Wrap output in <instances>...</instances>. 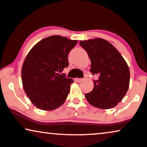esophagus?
<instances>
[{"instance_id": "obj_1", "label": "esophagus", "mask_w": 147, "mask_h": 147, "mask_svg": "<svg viewBox=\"0 0 147 147\" xmlns=\"http://www.w3.org/2000/svg\"><path fill=\"white\" fill-rule=\"evenodd\" d=\"M75 81H76V82H77V83H80V82H81V81H83V79H79V78H76V79H75Z\"/></svg>"}]
</instances>
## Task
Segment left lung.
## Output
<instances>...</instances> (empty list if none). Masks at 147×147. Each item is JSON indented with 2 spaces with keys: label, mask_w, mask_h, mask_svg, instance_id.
Masks as SVG:
<instances>
[{
  "label": "left lung",
  "mask_w": 147,
  "mask_h": 147,
  "mask_svg": "<svg viewBox=\"0 0 147 147\" xmlns=\"http://www.w3.org/2000/svg\"><path fill=\"white\" fill-rule=\"evenodd\" d=\"M80 45L87 51L91 60L94 80L92 91L85 94L88 102L102 109L115 107L127 93L129 84V70L127 63L112 44L102 38L81 40Z\"/></svg>",
  "instance_id": "obj_1"
}]
</instances>
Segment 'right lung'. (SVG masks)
Here are the masks:
<instances>
[{
    "label": "right lung",
    "mask_w": 147,
    "mask_h": 147,
    "mask_svg": "<svg viewBox=\"0 0 147 147\" xmlns=\"http://www.w3.org/2000/svg\"><path fill=\"white\" fill-rule=\"evenodd\" d=\"M78 40L58 35L43 38L28 53L22 69L26 94L38 109L51 111L60 107L70 92L73 80L64 73L68 55Z\"/></svg>",
    "instance_id": "add662e5"
}]
</instances>
